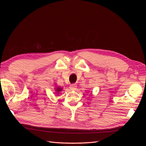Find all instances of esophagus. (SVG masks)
<instances>
[{"label": "esophagus", "mask_w": 146, "mask_h": 146, "mask_svg": "<svg viewBox=\"0 0 146 146\" xmlns=\"http://www.w3.org/2000/svg\"><path fill=\"white\" fill-rule=\"evenodd\" d=\"M69 88L70 90H76L77 88V85L76 84H71V85H70Z\"/></svg>", "instance_id": "34e87169"}]
</instances>
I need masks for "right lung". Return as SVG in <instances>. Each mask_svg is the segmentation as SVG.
Listing matches in <instances>:
<instances>
[{"label": "right lung", "mask_w": 146, "mask_h": 146, "mask_svg": "<svg viewBox=\"0 0 146 146\" xmlns=\"http://www.w3.org/2000/svg\"><path fill=\"white\" fill-rule=\"evenodd\" d=\"M56 91H57V92H59L60 91H62V88H60V87H58V88H56Z\"/></svg>", "instance_id": "add662e5"}]
</instances>
